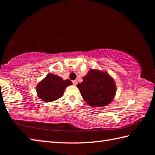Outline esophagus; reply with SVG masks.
<instances>
[{"mask_svg":"<svg viewBox=\"0 0 155 155\" xmlns=\"http://www.w3.org/2000/svg\"><path fill=\"white\" fill-rule=\"evenodd\" d=\"M72 83H73V85H77V83H78V81H77V80H74V81H72Z\"/></svg>","mask_w":155,"mask_h":155,"instance_id":"1","label":"esophagus"}]
</instances>
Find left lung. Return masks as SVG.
Segmentation results:
<instances>
[{"label": "left lung", "instance_id": "8db88e82", "mask_svg": "<svg viewBox=\"0 0 155 155\" xmlns=\"http://www.w3.org/2000/svg\"><path fill=\"white\" fill-rule=\"evenodd\" d=\"M77 87L86 103L96 107L109 104L116 92L114 79L107 73L96 70H90Z\"/></svg>", "mask_w": 155, "mask_h": 155}]
</instances>
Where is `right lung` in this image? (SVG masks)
<instances>
[{"mask_svg": "<svg viewBox=\"0 0 155 155\" xmlns=\"http://www.w3.org/2000/svg\"><path fill=\"white\" fill-rule=\"evenodd\" d=\"M72 84L69 79L64 80L59 76L50 73L37 85V93L44 101H54L61 98L65 89Z\"/></svg>", "mask_w": 155, "mask_h": 155, "instance_id": "right-lung-1", "label": "right lung"}]
</instances>
